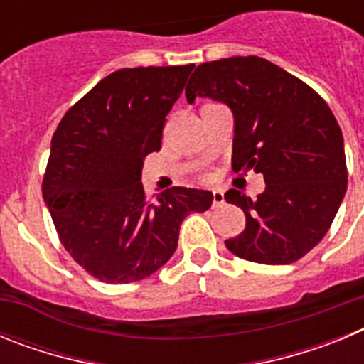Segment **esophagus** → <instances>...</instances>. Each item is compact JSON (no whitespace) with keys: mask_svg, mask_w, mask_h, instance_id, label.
Listing matches in <instances>:
<instances>
[{"mask_svg":"<svg viewBox=\"0 0 364 364\" xmlns=\"http://www.w3.org/2000/svg\"><path fill=\"white\" fill-rule=\"evenodd\" d=\"M224 205V193L220 189H215L213 191V208H220Z\"/></svg>","mask_w":364,"mask_h":364,"instance_id":"1","label":"esophagus"}]
</instances>
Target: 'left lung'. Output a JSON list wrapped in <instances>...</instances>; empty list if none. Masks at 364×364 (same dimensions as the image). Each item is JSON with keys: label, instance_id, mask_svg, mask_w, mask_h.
<instances>
[{"label": "left lung", "instance_id": "8db88e82", "mask_svg": "<svg viewBox=\"0 0 364 364\" xmlns=\"http://www.w3.org/2000/svg\"><path fill=\"white\" fill-rule=\"evenodd\" d=\"M211 98L233 112V169L264 175L257 200L230 189L246 230L226 240L240 259L290 264L321 242L345 198L346 159L333 112L306 83L259 56L202 63L186 87L189 104Z\"/></svg>", "mask_w": 364, "mask_h": 364}]
</instances>
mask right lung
Returning a JSON list of instances; mask_svg holds the SVG:
<instances>
[{
	"label": "right lung",
	"instance_id": "right-lung-1",
	"mask_svg": "<svg viewBox=\"0 0 364 364\" xmlns=\"http://www.w3.org/2000/svg\"><path fill=\"white\" fill-rule=\"evenodd\" d=\"M191 65L120 69L65 112L50 142L43 200L60 240L92 277L127 284L171 259L180 224L210 210L213 193L171 188L147 200L144 159L162 129Z\"/></svg>",
	"mask_w": 364,
	"mask_h": 364
}]
</instances>
